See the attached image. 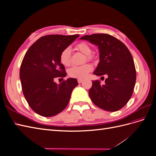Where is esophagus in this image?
Returning <instances> with one entry per match:
<instances>
[{
  "mask_svg": "<svg viewBox=\"0 0 156 156\" xmlns=\"http://www.w3.org/2000/svg\"><path fill=\"white\" fill-rule=\"evenodd\" d=\"M77 81H78L79 83H81L83 81V80L81 79H77Z\"/></svg>",
  "mask_w": 156,
  "mask_h": 156,
  "instance_id": "34e87169",
  "label": "esophagus"
}]
</instances>
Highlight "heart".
I'll return each mask as SVG.
<instances>
[{"mask_svg": "<svg viewBox=\"0 0 156 156\" xmlns=\"http://www.w3.org/2000/svg\"><path fill=\"white\" fill-rule=\"evenodd\" d=\"M77 49L81 53L86 55V58L88 60L92 58V56L90 55L92 52V49L87 44L80 43L77 45ZM71 50L69 48L64 49L60 56V62L64 66H69L71 63ZM92 69V67L90 64H84L79 66H73L68 70V74L70 77L78 79L85 78L89 72Z\"/></svg>", "mask_w": 156, "mask_h": 156, "instance_id": "1", "label": "heart"}]
</instances>
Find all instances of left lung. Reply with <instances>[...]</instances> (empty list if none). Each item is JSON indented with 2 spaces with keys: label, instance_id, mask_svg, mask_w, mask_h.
<instances>
[{
  "label": "left lung",
  "instance_id": "left-lung-1",
  "mask_svg": "<svg viewBox=\"0 0 156 156\" xmlns=\"http://www.w3.org/2000/svg\"><path fill=\"white\" fill-rule=\"evenodd\" d=\"M80 39L98 46L100 62L93 73L107 76L104 84L98 80L92 81L88 92L91 100L103 110H120L130 100L136 81L135 64L130 51L122 41L106 34L86 35Z\"/></svg>",
  "mask_w": 156,
  "mask_h": 156
}]
</instances>
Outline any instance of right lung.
I'll use <instances>...</instances> for the list:
<instances>
[{
    "label": "right lung",
    "instance_id": "obj_1",
    "mask_svg": "<svg viewBox=\"0 0 156 156\" xmlns=\"http://www.w3.org/2000/svg\"><path fill=\"white\" fill-rule=\"evenodd\" d=\"M79 36H45L27 51L21 65L20 76L26 100L37 114L53 116L67 107L73 88L78 85L77 79L68 78L58 84L54 80L66 76L60 56Z\"/></svg>",
    "mask_w": 156,
    "mask_h": 156
}]
</instances>
